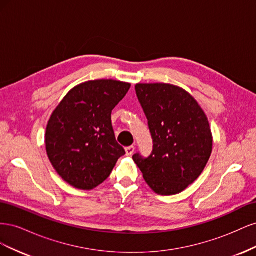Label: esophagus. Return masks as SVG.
Masks as SVG:
<instances>
[{"mask_svg": "<svg viewBox=\"0 0 256 256\" xmlns=\"http://www.w3.org/2000/svg\"><path fill=\"white\" fill-rule=\"evenodd\" d=\"M125 150H126V154H127V156H131V154H132L134 152L136 147H134V146H128V147H126Z\"/></svg>", "mask_w": 256, "mask_h": 256, "instance_id": "obj_1", "label": "esophagus"}]
</instances>
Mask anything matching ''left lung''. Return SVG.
<instances>
[{"label": "left lung", "instance_id": "8db88e82", "mask_svg": "<svg viewBox=\"0 0 256 256\" xmlns=\"http://www.w3.org/2000/svg\"><path fill=\"white\" fill-rule=\"evenodd\" d=\"M148 120L152 152L134 154L147 184L158 194L180 193L202 174L212 150L206 114L189 92L166 83L136 84Z\"/></svg>", "mask_w": 256, "mask_h": 256}]
</instances>
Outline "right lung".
Here are the masks:
<instances>
[{
    "instance_id": "1",
    "label": "right lung",
    "mask_w": 256,
    "mask_h": 256,
    "mask_svg": "<svg viewBox=\"0 0 256 256\" xmlns=\"http://www.w3.org/2000/svg\"><path fill=\"white\" fill-rule=\"evenodd\" d=\"M130 86L115 80L84 82L53 111L46 130V150L58 174L72 187L96 188L126 154L116 142L111 113Z\"/></svg>"
}]
</instances>
